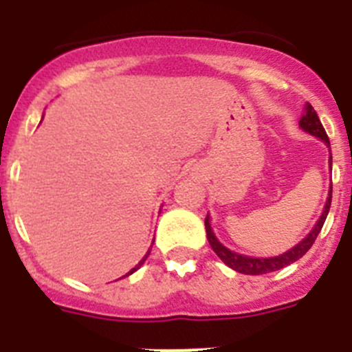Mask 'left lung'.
<instances>
[{"label": "left lung", "instance_id": "obj_1", "mask_svg": "<svg viewBox=\"0 0 352 352\" xmlns=\"http://www.w3.org/2000/svg\"><path fill=\"white\" fill-rule=\"evenodd\" d=\"M300 129L303 132L310 133L314 135L316 139L322 141L326 144V148L329 149V139L326 135L324 129L321 125V120L317 116V113L314 111V107L310 104L305 105V113L301 114V120H300ZM329 170H331V153H329ZM331 188L333 186L329 185V190H328V199H326V204H324V210H322L321 217L319 220L316 222V226L312 227V231L309 234L305 236L301 239L300 243L294 245L292 248H289L287 252L284 254H278V256H273V257H252V256H243V254H238V252H232L231 248H227L226 245H222L219 241V238L214 236L213 229H211V220H210V214L206 217L204 220V226H206V236H208V241H210L211 248L214 250V254L223 261V263L232 268L234 272L238 273H243V275H264V273H270V272H276V270H282L289 264L296 263L298 259L307 254L310 250V247L314 245L316 241L317 234L321 232L322 226H324V220L328 217V211L329 206H331Z\"/></svg>", "mask_w": 352, "mask_h": 352}]
</instances>
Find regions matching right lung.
<instances>
[{
	"label": "right lung",
	"instance_id": "obj_1",
	"mask_svg": "<svg viewBox=\"0 0 352 352\" xmlns=\"http://www.w3.org/2000/svg\"><path fill=\"white\" fill-rule=\"evenodd\" d=\"M148 256H149V250H148V252H146V256H144V257H142V259H141V261H139V264H138V266H135V268H132V270H130V272H129V273H126V275H123V276H121V278H125V276L132 275V273H133V272H138V270H139V268H141L142 264H144V261H146V259H148Z\"/></svg>",
	"mask_w": 352,
	"mask_h": 352
}]
</instances>
